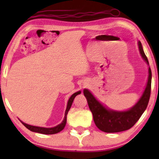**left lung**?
<instances>
[{"mask_svg":"<svg viewBox=\"0 0 159 159\" xmlns=\"http://www.w3.org/2000/svg\"><path fill=\"white\" fill-rule=\"evenodd\" d=\"M140 53L145 62L148 64V61L143 51L141 43L138 42ZM148 80L144 92L140 100L133 107L125 111H116L107 109L98 101L90 91L87 89L84 90V95L86 97L90 110L93 116V120L95 125L101 131L112 133L125 131L133 127L142 116L148 104L151 90L152 74L151 68L148 69Z\"/></svg>","mask_w":159,"mask_h":159,"instance_id":"1","label":"left lung"}]
</instances>
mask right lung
Here are the masks:
<instances>
[{"instance_id":"add662e5","label":"right lung","mask_w":159,"mask_h":159,"mask_svg":"<svg viewBox=\"0 0 159 159\" xmlns=\"http://www.w3.org/2000/svg\"><path fill=\"white\" fill-rule=\"evenodd\" d=\"M80 93H81V91H78V92H77V93H75L70 97V98L69 99L68 103H67V107H66V111H65V116H64V120H63V121L60 124V125H57L56 127H51V128H45V127H35V126H32V125H27V124L24 123L23 121H21V122L23 124L24 126H25V127H27L28 129H30V131H32V132H38V133L44 134H53L58 133V132H59L61 131V130L64 129L65 126H66L67 114H68L69 111V109H70L71 104H72V103H73V101H74V99H75V98L77 96V95L80 94Z\"/></svg>"}]
</instances>
